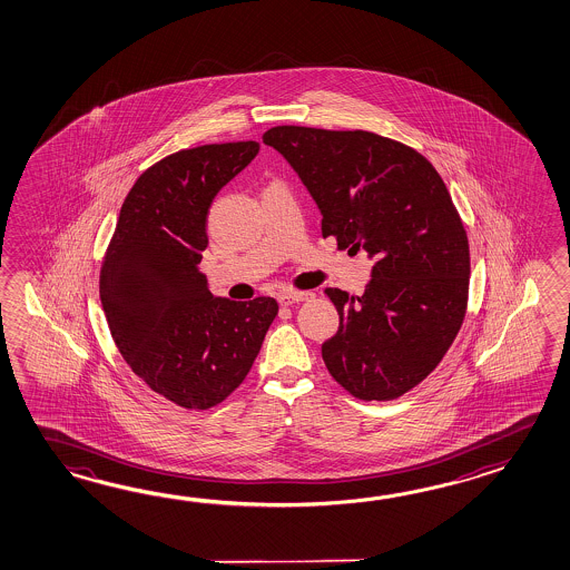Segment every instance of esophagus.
I'll use <instances>...</instances> for the list:
<instances>
[{
	"mask_svg": "<svg viewBox=\"0 0 570 570\" xmlns=\"http://www.w3.org/2000/svg\"><path fill=\"white\" fill-rule=\"evenodd\" d=\"M308 292H279L278 294V303L282 306H292V304L304 303V301H308Z\"/></svg>",
	"mask_w": 570,
	"mask_h": 570,
	"instance_id": "obj_1",
	"label": "esophagus"
}]
</instances>
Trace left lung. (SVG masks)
I'll use <instances>...</instances> for the list:
<instances>
[{
  "mask_svg": "<svg viewBox=\"0 0 570 570\" xmlns=\"http://www.w3.org/2000/svg\"><path fill=\"white\" fill-rule=\"evenodd\" d=\"M264 144L301 176L323 215V237L375 259L361 296L325 294L338 313L323 343L326 370L360 400H394L453 345L469 296V242L434 166L372 131L278 126Z\"/></svg>",
  "mask_w": 570,
  "mask_h": 570,
  "instance_id": "obj_1",
  "label": "left lung"
}]
</instances>
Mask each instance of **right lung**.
Listing matches in <instances>:
<instances>
[{
    "instance_id": "obj_1",
    "label": "right lung",
    "mask_w": 570,
    "mask_h": 570,
    "mask_svg": "<svg viewBox=\"0 0 570 570\" xmlns=\"http://www.w3.org/2000/svg\"><path fill=\"white\" fill-rule=\"evenodd\" d=\"M257 151V141L207 144L154 164L131 186L105 252L99 294L119 353L156 394L188 410L217 406L239 387L278 314L267 296H213L198 272L210 203Z\"/></svg>"
}]
</instances>
